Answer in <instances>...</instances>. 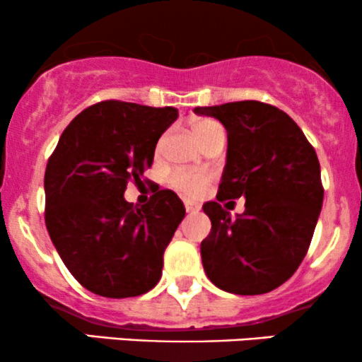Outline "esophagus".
I'll use <instances>...</instances> for the list:
<instances>
[{
	"instance_id": "1",
	"label": "esophagus",
	"mask_w": 362,
	"mask_h": 362,
	"mask_svg": "<svg viewBox=\"0 0 362 362\" xmlns=\"http://www.w3.org/2000/svg\"><path fill=\"white\" fill-rule=\"evenodd\" d=\"M184 206H185V211L190 214H195L201 211V204H197V202H192V201H184Z\"/></svg>"
}]
</instances>
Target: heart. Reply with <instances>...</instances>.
Wrapping results in <instances>:
<instances>
[{"mask_svg": "<svg viewBox=\"0 0 362 362\" xmlns=\"http://www.w3.org/2000/svg\"><path fill=\"white\" fill-rule=\"evenodd\" d=\"M192 131H194L195 138H197V141L202 144V146H204V144L211 138H214L216 134L224 132L223 127L213 119L199 120V122L194 124ZM163 143H165V138H161L160 141H158V146H156L158 151L163 148ZM209 180H211V177L207 175V173L184 172V170L173 172L172 177H170V184L175 187V189L182 195H185V197H199V195L204 194Z\"/></svg>", "mask_w": 362, "mask_h": 362, "instance_id": "heart-1", "label": "heart"}]
</instances>
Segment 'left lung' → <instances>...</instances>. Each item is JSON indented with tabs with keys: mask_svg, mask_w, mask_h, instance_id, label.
<instances>
[{
	"mask_svg": "<svg viewBox=\"0 0 362 362\" xmlns=\"http://www.w3.org/2000/svg\"><path fill=\"white\" fill-rule=\"evenodd\" d=\"M194 112L218 119L228 132L218 202L202 206L213 224L201 243L206 276L228 293H269L296 272L313 238L323 202L317 153L298 124L269 103ZM240 197L245 213L231 218L218 202Z\"/></svg>",
	"mask_w": 362,
	"mask_h": 362,
	"instance_id": "left-lung-1",
	"label": "left lung"
}]
</instances>
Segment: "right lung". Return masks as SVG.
<instances>
[{
    "label": "right lung",
    "instance_id": "1",
    "mask_svg": "<svg viewBox=\"0 0 362 362\" xmlns=\"http://www.w3.org/2000/svg\"><path fill=\"white\" fill-rule=\"evenodd\" d=\"M177 117L173 107L98 102L69 122L49 158L45 226L74 279L98 296H139L160 281L184 202L163 189L134 207L124 192L151 167Z\"/></svg>",
    "mask_w": 362,
    "mask_h": 362
}]
</instances>
